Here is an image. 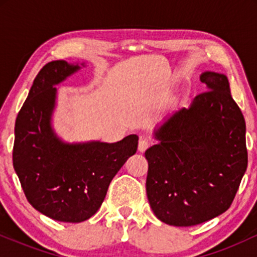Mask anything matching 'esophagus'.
I'll list each match as a JSON object with an SVG mask.
<instances>
[{
	"label": "esophagus",
	"instance_id": "esophagus-1",
	"mask_svg": "<svg viewBox=\"0 0 257 257\" xmlns=\"http://www.w3.org/2000/svg\"><path fill=\"white\" fill-rule=\"evenodd\" d=\"M150 145H151V141L147 140V139H141V140L139 141V151L145 152L150 147Z\"/></svg>",
	"mask_w": 257,
	"mask_h": 257
}]
</instances>
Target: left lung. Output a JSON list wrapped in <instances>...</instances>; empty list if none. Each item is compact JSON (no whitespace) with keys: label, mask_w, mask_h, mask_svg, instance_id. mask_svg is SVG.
Wrapping results in <instances>:
<instances>
[{"label":"left lung","mask_w":257,"mask_h":257,"mask_svg":"<svg viewBox=\"0 0 257 257\" xmlns=\"http://www.w3.org/2000/svg\"><path fill=\"white\" fill-rule=\"evenodd\" d=\"M205 91L157 129L146 150V193L167 225H199L225 213L247 167L245 120L223 73L200 75Z\"/></svg>","instance_id":"left-lung-1"}]
</instances>
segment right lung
Segmentation results:
<instances>
[{
	"label": "right lung",
	"mask_w": 257,
	"mask_h": 257,
	"mask_svg": "<svg viewBox=\"0 0 257 257\" xmlns=\"http://www.w3.org/2000/svg\"><path fill=\"white\" fill-rule=\"evenodd\" d=\"M79 69L65 60L41 69L18 113L13 147V167L29 203L53 220L72 223L98 211L112 179L137 152L139 140L132 134L112 144H70L55 134V85Z\"/></svg>",
	"instance_id": "obj_1"
}]
</instances>
